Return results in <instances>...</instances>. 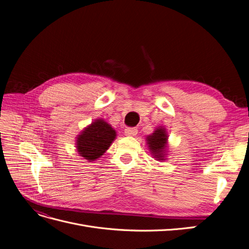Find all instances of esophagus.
I'll return each mask as SVG.
<instances>
[{
  "mask_svg": "<svg viewBox=\"0 0 249 249\" xmlns=\"http://www.w3.org/2000/svg\"><path fill=\"white\" fill-rule=\"evenodd\" d=\"M138 133L136 127H126V129L124 130V135L125 136H129V137H134L136 136Z\"/></svg>",
  "mask_w": 249,
  "mask_h": 249,
  "instance_id": "obj_1",
  "label": "esophagus"
}]
</instances>
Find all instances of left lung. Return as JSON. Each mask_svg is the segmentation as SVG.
I'll use <instances>...</instances> for the list:
<instances>
[{
  "label": "left lung",
  "mask_w": 249,
  "mask_h": 249,
  "mask_svg": "<svg viewBox=\"0 0 249 249\" xmlns=\"http://www.w3.org/2000/svg\"><path fill=\"white\" fill-rule=\"evenodd\" d=\"M148 150L157 161H165L168 155V134L165 126H158L145 138Z\"/></svg>",
  "instance_id": "8db88e82"
}]
</instances>
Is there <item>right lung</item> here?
I'll return each instance as SVG.
<instances>
[{"instance_id": "obj_1", "label": "right lung", "mask_w": 249, "mask_h": 249, "mask_svg": "<svg viewBox=\"0 0 249 249\" xmlns=\"http://www.w3.org/2000/svg\"><path fill=\"white\" fill-rule=\"evenodd\" d=\"M116 138V131L103 118L95 120L77 136L76 148L79 156L89 162L101 158Z\"/></svg>"}]
</instances>
